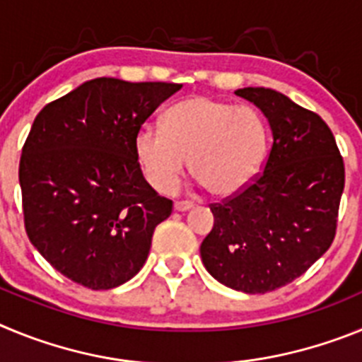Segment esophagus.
Listing matches in <instances>:
<instances>
[{"label":"esophagus","mask_w":362,"mask_h":362,"mask_svg":"<svg viewBox=\"0 0 362 362\" xmlns=\"http://www.w3.org/2000/svg\"><path fill=\"white\" fill-rule=\"evenodd\" d=\"M196 204L192 203V201H175L174 203V210L175 212H187V210L194 209Z\"/></svg>","instance_id":"34e87169"}]
</instances>
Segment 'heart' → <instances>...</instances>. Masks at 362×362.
Listing matches in <instances>:
<instances>
[{
	"label": "heart",
	"instance_id": "1",
	"mask_svg": "<svg viewBox=\"0 0 362 362\" xmlns=\"http://www.w3.org/2000/svg\"><path fill=\"white\" fill-rule=\"evenodd\" d=\"M267 148V124L254 108L209 95L179 101L165 112L163 129L145 124L134 137L143 174L161 194L179 187L188 159L212 196L239 194L261 172Z\"/></svg>",
	"mask_w": 362,
	"mask_h": 362
}]
</instances>
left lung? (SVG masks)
<instances>
[{
  "mask_svg": "<svg viewBox=\"0 0 362 362\" xmlns=\"http://www.w3.org/2000/svg\"><path fill=\"white\" fill-rule=\"evenodd\" d=\"M235 95L270 123L263 174L210 206L212 232L201 259L214 279L245 293H267L303 276L335 238L344 163L328 124L281 92L246 86Z\"/></svg>",
  "mask_w": 362,
  "mask_h": 362,
  "instance_id": "1",
  "label": "left lung"
}]
</instances>
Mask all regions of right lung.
Masks as SVG:
<instances>
[{"instance_id": "1", "label": "right lung", "mask_w": 362, "mask_h": 362, "mask_svg": "<svg viewBox=\"0 0 362 362\" xmlns=\"http://www.w3.org/2000/svg\"><path fill=\"white\" fill-rule=\"evenodd\" d=\"M181 86L95 78L34 119L19 161L25 230L74 283L116 288L145 264L172 201L143 177L134 137Z\"/></svg>"}]
</instances>
